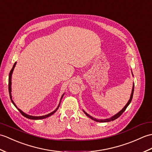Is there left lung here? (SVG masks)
Here are the masks:
<instances>
[{
	"instance_id": "left-lung-1",
	"label": "left lung",
	"mask_w": 152,
	"mask_h": 152,
	"mask_svg": "<svg viewBox=\"0 0 152 152\" xmlns=\"http://www.w3.org/2000/svg\"><path fill=\"white\" fill-rule=\"evenodd\" d=\"M133 92H134V84H133V89H132V92H131V97H130V99H129V102H128L126 104V106H125V107L123 108L122 110H121L118 113H117V114H116V115H114V116H113V117H111L110 118L105 119V120H97L96 118H94L93 117L90 116L89 114H88L86 112H85V111H84V113H85V114H86V115L88 117H89L90 118H91V119L94 120V121H96V122H110V121H113V120H114L117 119L118 118H119L121 115H122V113L124 112V111L126 110V109H127V107H128V105H129V104H130V103H131V100H132L133 96Z\"/></svg>"
}]
</instances>
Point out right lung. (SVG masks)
Listing matches in <instances>:
<instances>
[{
	"label": "right lung",
	"instance_id": "1",
	"mask_svg": "<svg viewBox=\"0 0 152 152\" xmlns=\"http://www.w3.org/2000/svg\"><path fill=\"white\" fill-rule=\"evenodd\" d=\"M15 64H16V62L14 64V65L13 66L12 69H11V71H10V73H9V79H8V90H9V94H10V99H11V101H12V103H13V104H14V106L17 108V109H18V110L19 111L20 113H21V114H22V115H23V116H25V117H26V118H28V119H31V120H40V119H44V118H48V117H49V116H51L52 114H53L54 113H55L56 112V111L57 110H58V107H59L60 104V103H59L58 106V107L56 108V110H55L54 111H53L52 113H49V114H47V115L42 116H30V115H28V114H26L24 113L23 112L22 110H20L19 109H18V107H16L15 104L14 103V102H13V100L12 99V96H11V90H12V89H11V85H12V81H11V80H12V73H13V69H14V67H15ZM63 96H64V95L62 96V97H61V99H62Z\"/></svg>",
	"mask_w": 152,
	"mask_h": 152
}]
</instances>
